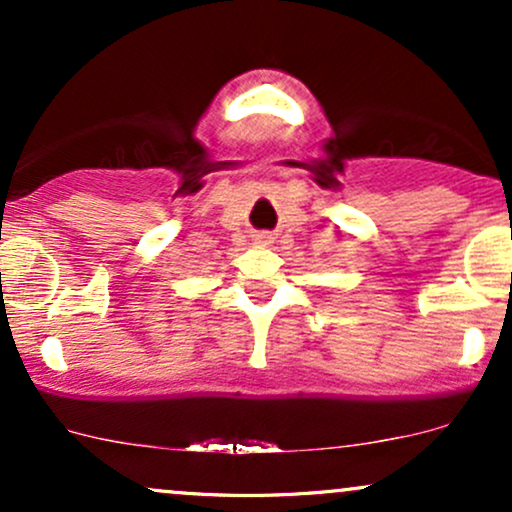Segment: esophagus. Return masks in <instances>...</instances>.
<instances>
[{"label":"esophagus","mask_w":512,"mask_h":512,"mask_svg":"<svg viewBox=\"0 0 512 512\" xmlns=\"http://www.w3.org/2000/svg\"><path fill=\"white\" fill-rule=\"evenodd\" d=\"M255 243H260V245H269V243H272V233H267V231L255 233Z\"/></svg>","instance_id":"obj_1"}]
</instances>
